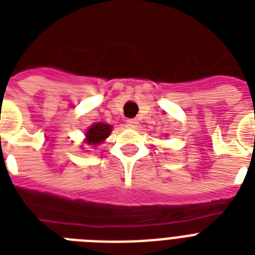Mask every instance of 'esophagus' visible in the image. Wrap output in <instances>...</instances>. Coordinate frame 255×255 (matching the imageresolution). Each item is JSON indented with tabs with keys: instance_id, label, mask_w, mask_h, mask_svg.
<instances>
[{
	"instance_id": "esophagus-1",
	"label": "esophagus",
	"mask_w": 255,
	"mask_h": 255,
	"mask_svg": "<svg viewBox=\"0 0 255 255\" xmlns=\"http://www.w3.org/2000/svg\"><path fill=\"white\" fill-rule=\"evenodd\" d=\"M137 124H139L137 119H128L127 120V126H128V127L136 128V127H137Z\"/></svg>"
}]
</instances>
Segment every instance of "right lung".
I'll return each instance as SVG.
<instances>
[{"label":"right lung","mask_w":255,"mask_h":255,"mask_svg":"<svg viewBox=\"0 0 255 255\" xmlns=\"http://www.w3.org/2000/svg\"><path fill=\"white\" fill-rule=\"evenodd\" d=\"M111 133V126L104 123H96L90 127L86 136H87V144L88 145H98L103 141L104 139H107L108 135Z\"/></svg>","instance_id":"1"}]
</instances>
